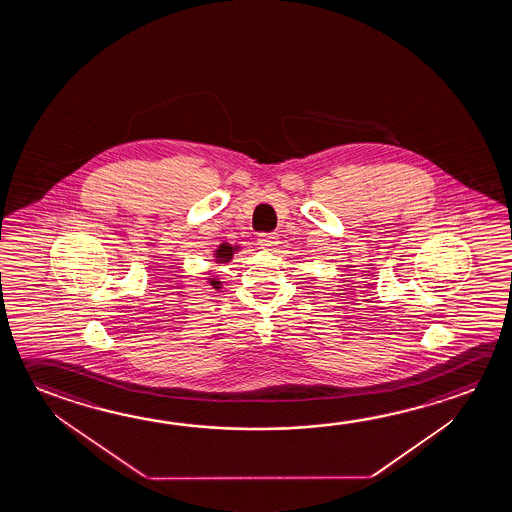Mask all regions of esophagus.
<instances>
[{"instance_id": "obj_1", "label": "esophagus", "mask_w": 512, "mask_h": 512, "mask_svg": "<svg viewBox=\"0 0 512 512\" xmlns=\"http://www.w3.org/2000/svg\"><path fill=\"white\" fill-rule=\"evenodd\" d=\"M278 244V237L275 234H260L259 235V246L264 250H275V246Z\"/></svg>"}]
</instances>
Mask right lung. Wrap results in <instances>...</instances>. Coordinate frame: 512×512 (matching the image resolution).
Masks as SVG:
<instances>
[{"mask_svg":"<svg viewBox=\"0 0 512 512\" xmlns=\"http://www.w3.org/2000/svg\"><path fill=\"white\" fill-rule=\"evenodd\" d=\"M239 250V246H232V244L221 243L218 246V250L214 252V260H216V264H227L230 260L234 259V253ZM209 280V284L214 287V289H219L221 287V282H219L218 278H207Z\"/></svg>","mask_w":512,"mask_h":512,"instance_id":"obj_1","label":"right lung"}]
</instances>
